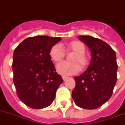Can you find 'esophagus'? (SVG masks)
<instances>
[{
	"label": "esophagus",
	"mask_w": 125,
	"mask_h": 125,
	"mask_svg": "<svg viewBox=\"0 0 125 125\" xmlns=\"http://www.w3.org/2000/svg\"><path fill=\"white\" fill-rule=\"evenodd\" d=\"M62 79H63V81H65V80L67 79V77L65 76H62Z\"/></svg>",
	"instance_id": "1"
}]
</instances>
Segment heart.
I'll return each instance as SVG.
<instances>
[{
  "label": "heart",
  "mask_w": 125,
  "mask_h": 125,
  "mask_svg": "<svg viewBox=\"0 0 125 125\" xmlns=\"http://www.w3.org/2000/svg\"><path fill=\"white\" fill-rule=\"evenodd\" d=\"M66 50L74 53L70 59L72 62H62L56 65L58 73L63 76L77 74L80 71V68L83 69L88 64V60L85 55V46L81 42L75 40L67 44ZM50 57L55 62H58L65 57V53L60 44H55L50 50Z\"/></svg>",
  "instance_id": "obj_1"
}]
</instances>
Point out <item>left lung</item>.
<instances>
[{"mask_svg":"<svg viewBox=\"0 0 125 125\" xmlns=\"http://www.w3.org/2000/svg\"><path fill=\"white\" fill-rule=\"evenodd\" d=\"M78 38L89 48L91 60L85 72L74 77L76 85L72 96L77 106L95 109L112 95L117 82L116 53L101 40L90 36H79Z\"/></svg>","mask_w":125,"mask_h":125,"instance_id":"1","label":"left lung"}]
</instances>
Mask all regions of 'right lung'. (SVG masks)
Here are the masks:
<instances>
[{"instance_id": "add662e5", "label": "right lung", "mask_w": 125, "mask_h": 125, "mask_svg": "<svg viewBox=\"0 0 125 125\" xmlns=\"http://www.w3.org/2000/svg\"><path fill=\"white\" fill-rule=\"evenodd\" d=\"M61 40L60 37H30L14 51L13 82L17 95L28 107L43 109L54 100L63 80L55 72L49 53L51 48Z\"/></svg>"}]
</instances>
